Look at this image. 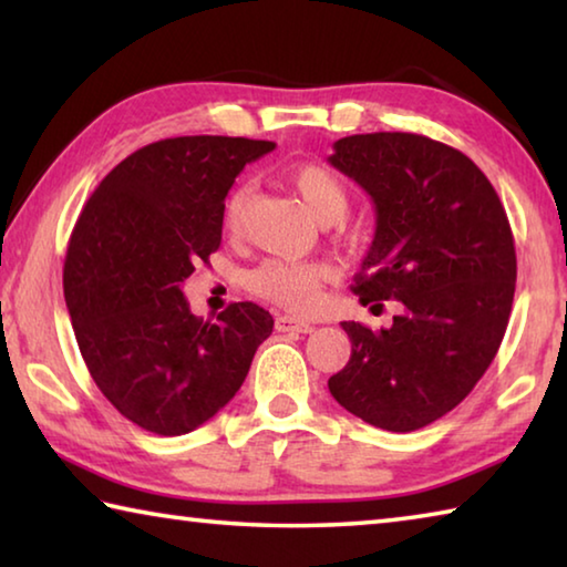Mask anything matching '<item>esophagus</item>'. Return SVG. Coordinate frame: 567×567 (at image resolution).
Returning <instances> with one entry per match:
<instances>
[{
    "label": "esophagus",
    "instance_id": "1",
    "mask_svg": "<svg viewBox=\"0 0 567 567\" xmlns=\"http://www.w3.org/2000/svg\"><path fill=\"white\" fill-rule=\"evenodd\" d=\"M275 330L277 332H312L315 328L310 322L305 320H297V318H290V315H280V318L275 320Z\"/></svg>",
    "mask_w": 567,
    "mask_h": 567
}]
</instances>
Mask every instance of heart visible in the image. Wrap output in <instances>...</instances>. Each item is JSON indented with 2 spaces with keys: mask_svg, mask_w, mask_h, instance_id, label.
Here are the masks:
<instances>
[{
  "mask_svg": "<svg viewBox=\"0 0 567 567\" xmlns=\"http://www.w3.org/2000/svg\"><path fill=\"white\" fill-rule=\"evenodd\" d=\"M287 182L300 195L305 207L318 223H340L348 215L350 195L342 179L332 169L318 162H305L287 172ZM245 207L247 189L239 187L227 197L223 227L227 235L237 237L245 227ZM328 282V270L312 262H287V260H267L247 275V287L262 300H270L287 310L310 312L318 307L322 297V285Z\"/></svg>",
  "mask_w": 567,
  "mask_h": 567,
  "instance_id": "heart-1",
  "label": "heart"
}]
</instances>
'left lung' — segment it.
<instances>
[{"mask_svg":"<svg viewBox=\"0 0 567 567\" xmlns=\"http://www.w3.org/2000/svg\"><path fill=\"white\" fill-rule=\"evenodd\" d=\"M330 165L378 215L352 292L402 312L380 332L342 322L352 354L328 388L370 425L410 433L460 405L501 348L517 277L511 223L475 162L422 134L342 137Z\"/></svg>","mask_w":567,"mask_h":567,"instance_id":"obj_1","label":"left lung"}]
</instances>
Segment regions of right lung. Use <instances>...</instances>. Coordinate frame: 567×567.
I'll return each mask as SVG.
<instances>
[{
  "instance_id": "add662e5",
  "label": "right lung",
  "mask_w": 567,
  "mask_h": 567,
  "mask_svg": "<svg viewBox=\"0 0 567 567\" xmlns=\"http://www.w3.org/2000/svg\"><path fill=\"white\" fill-rule=\"evenodd\" d=\"M275 142L172 137L132 152L84 205L64 260L76 344L102 395L155 435H185L247 378L272 315L233 302L203 322L182 282L223 243L225 197Z\"/></svg>"
}]
</instances>
